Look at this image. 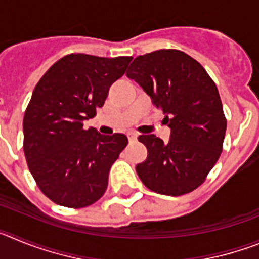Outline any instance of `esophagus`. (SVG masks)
Masks as SVG:
<instances>
[{
    "label": "esophagus",
    "instance_id": "obj_1",
    "mask_svg": "<svg viewBox=\"0 0 259 259\" xmlns=\"http://www.w3.org/2000/svg\"><path fill=\"white\" fill-rule=\"evenodd\" d=\"M127 136H128V140H130V143H135V141L137 140V134H135V132H130Z\"/></svg>",
    "mask_w": 259,
    "mask_h": 259
}]
</instances>
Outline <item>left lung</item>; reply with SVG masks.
<instances>
[{
	"label": "left lung",
	"mask_w": 259,
	"mask_h": 259,
	"mask_svg": "<svg viewBox=\"0 0 259 259\" xmlns=\"http://www.w3.org/2000/svg\"><path fill=\"white\" fill-rule=\"evenodd\" d=\"M166 115L168 143L140 135L148 157L136 166L146 188L166 196L197 189L223 150L227 119L221 96L206 70L187 53L161 49L139 56L127 70Z\"/></svg>",
	"instance_id": "8db88e82"
}]
</instances>
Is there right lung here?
<instances>
[{
	"label": "right lung",
	"mask_w": 259,
	"mask_h": 259,
	"mask_svg": "<svg viewBox=\"0 0 259 259\" xmlns=\"http://www.w3.org/2000/svg\"><path fill=\"white\" fill-rule=\"evenodd\" d=\"M131 59L72 53L36 84L23 118V150L37 187L57 205L87 207L106 192L110 168L128 139L83 124L104 106Z\"/></svg>",
	"instance_id": "obj_1"
}]
</instances>
